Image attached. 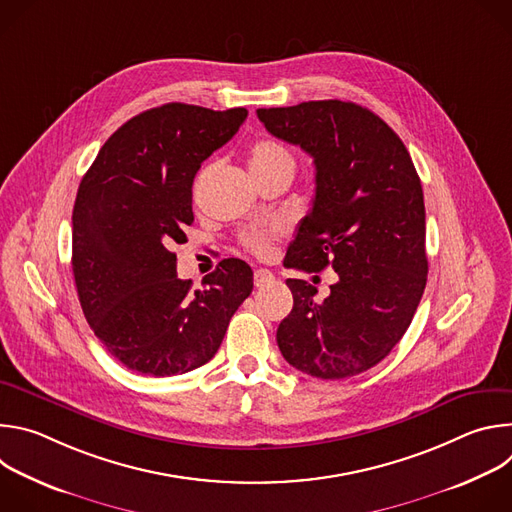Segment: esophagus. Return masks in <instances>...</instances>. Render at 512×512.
<instances>
[{
  "label": "esophagus",
  "instance_id": "obj_1",
  "mask_svg": "<svg viewBox=\"0 0 512 512\" xmlns=\"http://www.w3.org/2000/svg\"><path fill=\"white\" fill-rule=\"evenodd\" d=\"M275 281V275L271 273V271H267V269H257L255 273H253V283H255V287H265V285H271Z\"/></svg>",
  "mask_w": 512,
  "mask_h": 512
}]
</instances>
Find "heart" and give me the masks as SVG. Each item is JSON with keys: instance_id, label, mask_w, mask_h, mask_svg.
I'll use <instances>...</instances> for the list:
<instances>
[{"instance_id": "obj_1", "label": "heart", "mask_w": 512, "mask_h": 512, "mask_svg": "<svg viewBox=\"0 0 512 512\" xmlns=\"http://www.w3.org/2000/svg\"><path fill=\"white\" fill-rule=\"evenodd\" d=\"M249 166L253 176H263L275 170H296V160L294 156L289 154V150L285 145H281L279 141L273 139H259L251 145L249 150ZM281 235L279 227H271V229H263V231H251L243 237L245 247L259 255V257H267L273 251V243L275 239Z\"/></svg>"}]
</instances>
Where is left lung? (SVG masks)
I'll return each instance as SVG.
<instances>
[{
  "label": "left lung",
  "instance_id": "8db88e82",
  "mask_svg": "<svg viewBox=\"0 0 512 512\" xmlns=\"http://www.w3.org/2000/svg\"><path fill=\"white\" fill-rule=\"evenodd\" d=\"M265 129L314 158L316 196L287 249V267L338 281L287 279L294 308L277 346L298 371L346 379L381 362L407 332L427 281L425 204L411 156L373 111L350 101L257 109Z\"/></svg>",
  "mask_w": 512,
  "mask_h": 512
}]
</instances>
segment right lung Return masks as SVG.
Masks as SVG:
<instances>
[{
	"instance_id": "add662e5",
	"label": "right lung",
	"mask_w": 512,
	"mask_h": 512,
	"mask_svg": "<svg viewBox=\"0 0 512 512\" xmlns=\"http://www.w3.org/2000/svg\"><path fill=\"white\" fill-rule=\"evenodd\" d=\"M247 109L168 103L123 123L83 176L72 208V273L95 336L129 371L172 377L206 364L253 271L225 259L192 289L174 243L194 223L192 182L239 131Z\"/></svg>"
}]
</instances>
